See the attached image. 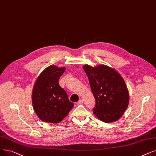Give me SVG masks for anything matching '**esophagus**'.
<instances>
[{
    "instance_id": "esophagus-1",
    "label": "esophagus",
    "mask_w": 156,
    "mask_h": 156,
    "mask_svg": "<svg viewBox=\"0 0 156 156\" xmlns=\"http://www.w3.org/2000/svg\"><path fill=\"white\" fill-rule=\"evenodd\" d=\"M83 103V99H79V101H78V103L80 105V104H82Z\"/></svg>"
}]
</instances>
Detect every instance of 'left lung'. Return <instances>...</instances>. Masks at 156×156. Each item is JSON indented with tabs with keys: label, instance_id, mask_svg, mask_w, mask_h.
I'll return each instance as SVG.
<instances>
[{
	"label": "left lung",
	"instance_id": "1",
	"mask_svg": "<svg viewBox=\"0 0 156 156\" xmlns=\"http://www.w3.org/2000/svg\"><path fill=\"white\" fill-rule=\"evenodd\" d=\"M83 69L96 99L93 113L106 123L118 120L126 110L129 101V94L123 78L117 70L103 64L94 67L85 64Z\"/></svg>",
	"mask_w": 156,
	"mask_h": 156
}]
</instances>
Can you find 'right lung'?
Instances as JSON below:
<instances>
[{"label": "right lung", "instance_id": "1", "mask_svg": "<svg viewBox=\"0 0 156 156\" xmlns=\"http://www.w3.org/2000/svg\"><path fill=\"white\" fill-rule=\"evenodd\" d=\"M65 70V67L55 65L47 67L41 73L34 85L32 94L34 110L39 119L45 122H60L74 106L58 83Z\"/></svg>", "mask_w": 156, "mask_h": 156}]
</instances>
